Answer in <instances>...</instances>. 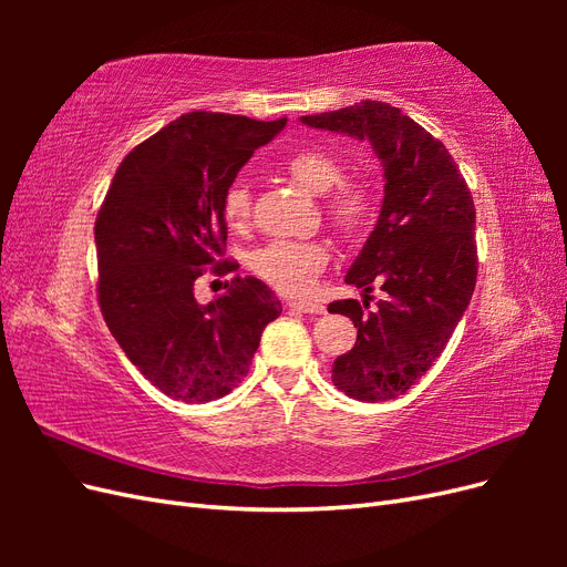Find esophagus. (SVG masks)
I'll return each instance as SVG.
<instances>
[{"mask_svg":"<svg viewBox=\"0 0 567 567\" xmlns=\"http://www.w3.org/2000/svg\"><path fill=\"white\" fill-rule=\"evenodd\" d=\"M290 307H293V310H298V312H305V315H323V305H319V302H305V300H293V302H288Z\"/></svg>","mask_w":567,"mask_h":567,"instance_id":"esophagus-1","label":"esophagus"}]
</instances>
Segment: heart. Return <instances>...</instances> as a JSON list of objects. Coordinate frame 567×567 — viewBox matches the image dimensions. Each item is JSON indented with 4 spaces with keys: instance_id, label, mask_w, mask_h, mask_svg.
I'll return each mask as SVG.
<instances>
[{
    "instance_id": "1",
    "label": "heart",
    "mask_w": 567,
    "mask_h": 567,
    "mask_svg": "<svg viewBox=\"0 0 567 567\" xmlns=\"http://www.w3.org/2000/svg\"><path fill=\"white\" fill-rule=\"evenodd\" d=\"M286 177L315 196H323V213L338 234L362 236L375 219L379 200L362 179H342L346 167L319 148L293 151L284 161ZM221 215L231 229H246L252 217V188L234 182L221 198ZM329 265V246L323 241H271L250 260L252 271L286 296H305L315 288L319 274Z\"/></svg>"
}]
</instances>
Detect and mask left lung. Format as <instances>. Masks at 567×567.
Instances as JSON below:
<instances>
[{
    "label": "left lung",
    "instance_id": "left-lung-1",
    "mask_svg": "<svg viewBox=\"0 0 567 567\" xmlns=\"http://www.w3.org/2000/svg\"><path fill=\"white\" fill-rule=\"evenodd\" d=\"M305 125L367 140L383 165V205L346 281L385 300H336L329 312L357 329L331 379L359 402L400 398L433 367L473 298L477 279L475 205L444 144L400 109L362 101L340 111L302 115Z\"/></svg>",
    "mask_w": 567,
    "mask_h": 567
}]
</instances>
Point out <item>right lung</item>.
<instances>
[{
  "label": "right lung",
  "mask_w": 567,
  "mask_h": 567,
  "mask_svg": "<svg viewBox=\"0 0 567 567\" xmlns=\"http://www.w3.org/2000/svg\"><path fill=\"white\" fill-rule=\"evenodd\" d=\"M286 117L186 113L134 146L96 215L99 307L130 362L167 398L200 404L225 398L248 373L265 326L281 315L274 290L234 277L200 305L205 271H234L221 198L255 148Z\"/></svg>",
  "instance_id": "1"
}]
</instances>
